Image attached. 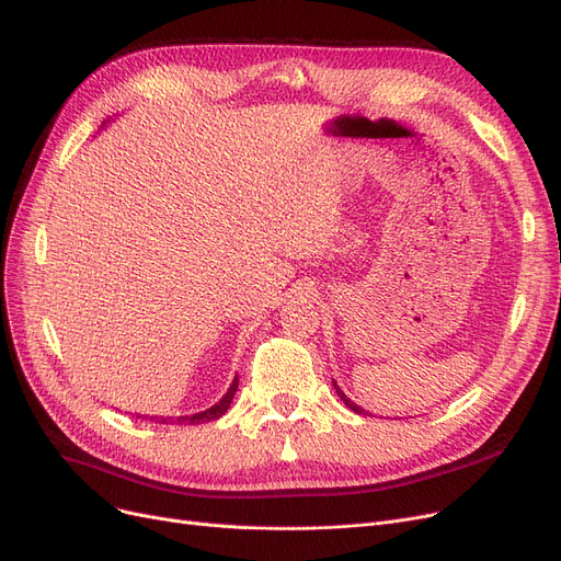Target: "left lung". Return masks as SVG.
<instances>
[{
    "label": "left lung",
    "mask_w": 561,
    "mask_h": 561,
    "mask_svg": "<svg viewBox=\"0 0 561 561\" xmlns=\"http://www.w3.org/2000/svg\"><path fill=\"white\" fill-rule=\"evenodd\" d=\"M334 387H336V385H334ZM336 393H339V398H341V400H343V402H345V404H347L352 411H357V414H364V409H359L355 402H352V400H350V398H347V396H345V393H343L339 387H336Z\"/></svg>",
    "instance_id": "8db88e82"
}]
</instances>
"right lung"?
<instances>
[{
    "instance_id": "right-lung-1",
    "label": "right lung",
    "mask_w": 561,
    "mask_h": 561,
    "mask_svg": "<svg viewBox=\"0 0 561 561\" xmlns=\"http://www.w3.org/2000/svg\"><path fill=\"white\" fill-rule=\"evenodd\" d=\"M236 389H239V377H233L229 391H227L225 398H222L220 402H216L214 407L204 409V411H199V414H193V416H176V419H172V416H161V419H157V423H161V425H195V423L216 421V419H220V416L225 414V411L229 409ZM152 419H154V416H152ZM152 419H150V421H152Z\"/></svg>"
}]
</instances>
